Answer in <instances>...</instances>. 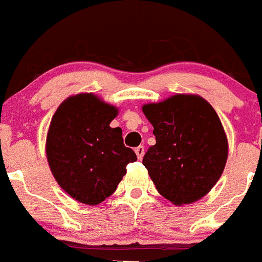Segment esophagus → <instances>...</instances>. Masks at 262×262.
Masks as SVG:
<instances>
[{
	"instance_id": "34e87169",
	"label": "esophagus",
	"mask_w": 262,
	"mask_h": 262,
	"mask_svg": "<svg viewBox=\"0 0 262 262\" xmlns=\"http://www.w3.org/2000/svg\"><path fill=\"white\" fill-rule=\"evenodd\" d=\"M135 154H136V157L139 158V159H142V158H143V155H144V147L143 146L136 147Z\"/></svg>"
}]
</instances>
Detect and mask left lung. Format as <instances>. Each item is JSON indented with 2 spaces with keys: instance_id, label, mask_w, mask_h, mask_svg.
I'll list each match as a JSON object with an SVG mask.
<instances>
[{
  "instance_id": "obj_1",
  "label": "left lung",
  "mask_w": 262,
  "mask_h": 262,
  "mask_svg": "<svg viewBox=\"0 0 262 262\" xmlns=\"http://www.w3.org/2000/svg\"><path fill=\"white\" fill-rule=\"evenodd\" d=\"M142 111L157 140L143 165L159 194L178 206L201 200L218 182L228 159L217 112L204 97L182 94L144 104Z\"/></svg>"
}]
</instances>
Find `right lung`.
I'll use <instances>...</instances> for the list:
<instances>
[{"mask_svg": "<svg viewBox=\"0 0 262 262\" xmlns=\"http://www.w3.org/2000/svg\"><path fill=\"white\" fill-rule=\"evenodd\" d=\"M118 108L94 94L69 96L56 110L47 135L51 171L64 191L85 205L111 195L136 155L110 127Z\"/></svg>", "mask_w": 262, "mask_h": 262, "instance_id": "obj_1", "label": "right lung"}]
</instances>
